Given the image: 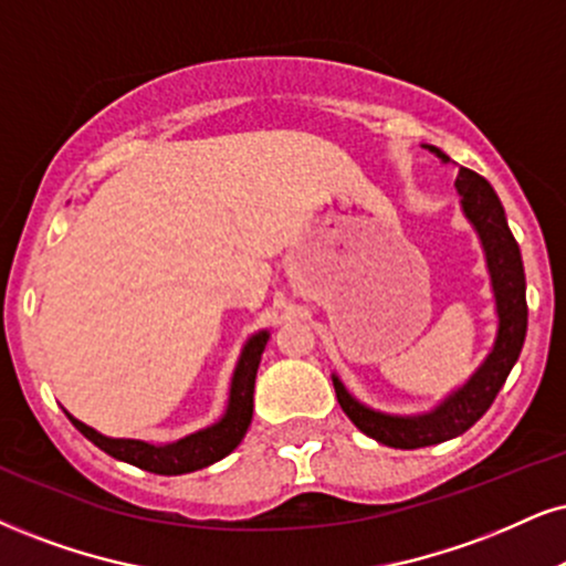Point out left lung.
<instances>
[{"label":"left lung","mask_w":566,"mask_h":566,"mask_svg":"<svg viewBox=\"0 0 566 566\" xmlns=\"http://www.w3.org/2000/svg\"><path fill=\"white\" fill-rule=\"evenodd\" d=\"M432 151L443 165L451 159L443 155L438 146L422 144ZM459 205L467 222L475 228L480 247L485 254V268L491 275L493 302H496V338H493L491 352L480 361L475 373L467 378L457 390H451L430 411L422 415H388V411L373 409L361 403L357 396L348 394L336 373L331 375L333 388H336L340 409L365 436L375 438L390 449H422V446H436L451 438L462 436L470 430L480 417L491 409L493 399L504 386L512 367L517 365L522 344L527 333V298H525V268H522V254L512 230H509L504 207L483 176L459 167L457 176Z\"/></svg>","instance_id":"8db88e82"}]
</instances>
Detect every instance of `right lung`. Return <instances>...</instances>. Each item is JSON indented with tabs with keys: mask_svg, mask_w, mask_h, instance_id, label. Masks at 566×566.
Returning <instances> with one entry per match:
<instances>
[{
	"mask_svg": "<svg viewBox=\"0 0 566 566\" xmlns=\"http://www.w3.org/2000/svg\"><path fill=\"white\" fill-rule=\"evenodd\" d=\"M270 340V331H256L241 348V357L235 361L233 378H230L228 403L218 422L207 424L191 436L178 438L172 443H149L136 441V438H109L102 436L99 430L88 428L86 422L75 420L65 409L67 420L78 428L91 443L99 446L104 453L142 467L155 475H186V472L205 470V467L220 462L228 457L247 436L251 415H254V380L264 346Z\"/></svg>",
	"mask_w": 566,
	"mask_h": 566,
	"instance_id": "right-lung-1",
	"label": "right lung"
}]
</instances>
